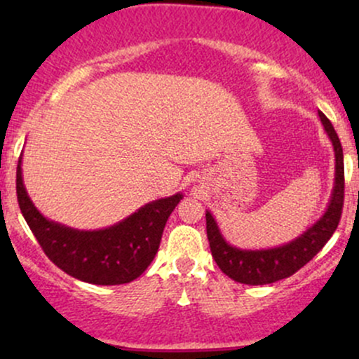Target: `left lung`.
<instances>
[{
  "mask_svg": "<svg viewBox=\"0 0 359 359\" xmlns=\"http://www.w3.org/2000/svg\"><path fill=\"white\" fill-rule=\"evenodd\" d=\"M319 118L324 125L325 133L331 138L332 147H334L336 179L331 203H329L323 217L316 224H312L307 231H304V234H300L294 241L277 246V248L241 250L231 246L222 238L212 214L205 211V229H208V240L212 258L216 259L222 273L228 275L234 282L246 283V285H266V283H273L290 277L302 269L306 263L311 262L323 250L329 238L334 234L344 204L343 147L337 138L334 126L320 111Z\"/></svg>",
  "mask_w": 359,
  "mask_h": 359,
  "instance_id": "obj_1",
  "label": "left lung"
}]
</instances>
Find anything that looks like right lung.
I'll return each mask as SVG.
<instances>
[{
  "instance_id": "obj_1",
  "label": "right lung",
  "mask_w": 359,
  "mask_h": 359,
  "mask_svg": "<svg viewBox=\"0 0 359 359\" xmlns=\"http://www.w3.org/2000/svg\"><path fill=\"white\" fill-rule=\"evenodd\" d=\"M16 196L22 214L52 263L71 277L94 285H121L138 278L154 262L163 228L182 194L154 201L118 224L97 231H79L48 221L28 197L16 167Z\"/></svg>"
}]
</instances>
